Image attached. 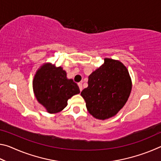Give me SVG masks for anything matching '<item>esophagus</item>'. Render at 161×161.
Here are the masks:
<instances>
[{
    "label": "esophagus",
    "instance_id": "1",
    "mask_svg": "<svg viewBox=\"0 0 161 161\" xmlns=\"http://www.w3.org/2000/svg\"><path fill=\"white\" fill-rule=\"evenodd\" d=\"M78 86H79V88H80V91L82 90V84H81V82L78 83Z\"/></svg>",
    "mask_w": 161,
    "mask_h": 161
}]
</instances>
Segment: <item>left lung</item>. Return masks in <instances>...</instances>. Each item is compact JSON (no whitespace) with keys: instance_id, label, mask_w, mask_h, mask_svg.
Here are the masks:
<instances>
[{"instance_id":"obj_1","label":"left lung","mask_w":161,"mask_h":161,"mask_svg":"<svg viewBox=\"0 0 161 161\" xmlns=\"http://www.w3.org/2000/svg\"><path fill=\"white\" fill-rule=\"evenodd\" d=\"M131 80L121 62L104 59V63L89 76L88 86L81 92L89 114L107 119L119 112L129 99Z\"/></svg>"}]
</instances>
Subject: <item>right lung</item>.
<instances>
[{"label": "right lung", "mask_w": 161, "mask_h": 161, "mask_svg": "<svg viewBox=\"0 0 161 161\" xmlns=\"http://www.w3.org/2000/svg\"><path fill=\"white\" fill-rule=\"evenodd\" d=\"M32 84L35 97L50 114L62 111L68 99L80 92L77 83L67 79L61 67L51 64L43 65L37 71Z\"/></svg>", "instance_id": "add662e5"}]
</instances>
